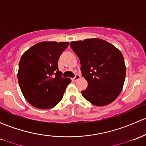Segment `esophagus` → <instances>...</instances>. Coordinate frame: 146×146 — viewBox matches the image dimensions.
I'll use <instances>...</instances> for the list:
<instances>
[{"label":"esophagus","mask_w":146,"mask_h":146,"mask_svg":"<svg viewBox=\"0 0 146 146\" xmlns=\"http://www.w3.org/2000/svg\"><path fill=\"white\" fill-rule=\"evenodd\" d=\"M80 76L79 74H76V76H75L74 78H72V80H73V81H76V80H78V79H80Z\"/></svg>","instance_id":"34e87169"}]
</instances>
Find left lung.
Here are the masks:
<instances>
[{
	"mask_svg": "<svg viewBox=\"0 0 146 146\" xmlns=\"http://www.w3.org/2000/svg\"><path fill=\"white\" fill-rule=\"evenodd\" d=\"M70 46L80 59L82 76L88 83L82 91L83 98L95 106L107 105L115 100L126 76L121 51L98 38L71 42Z\"/></svg>",
	"mask_w": 146,
	"mask_h": 146,
	"instance_id": "left-lung-1",
	"label": "left lung"
}]
</instances>
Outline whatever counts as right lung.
<instances>
[{
  "mask_svg": "<svg viewBox=\"0 0 146 146\" xmlns=\"http://www.w3.org/2000/svg\"><path fill=\"white\" fill-rule=\"evenodd\" d=\"M68 44V42H39L22 56L17 79L25 98L34 107L46 110L62 100L71 80L62 77L58 61Z\"/></svg>",
  "mask_w": 146,
  "mask_h": 146,
  "instance_id": "add662e5",
  "label": "right lung"
}]
</instances>
